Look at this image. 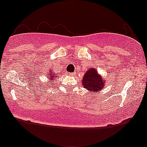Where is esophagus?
<instances>
[{"label": "esophagus", "mask_w": 147, "mask_h": 147, "mask_svg": "<svg viewBox=\"0 0 147 147\" xmlns=\"http://www.w3.org/2000/svg\"><path fill=\"white\" fill-rule=\"evenodd\" d=\"M76 74L75 73V72H74V73H72V74H71V76H76Z\"/></svg>", "instance_id": "esophagus-1"}]
</instances>
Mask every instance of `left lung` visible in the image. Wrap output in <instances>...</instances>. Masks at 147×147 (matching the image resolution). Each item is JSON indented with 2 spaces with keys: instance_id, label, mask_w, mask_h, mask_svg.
I'll return each instance as SVG.
<instances>
[{
  "instance_id": "obj_1",
  "label": "left lung",
  "mask_w": 147,
  "mask_h": 147,
  "mask_svg": "<svg viewBox=\"0 0 147 147\" xmlns=\"http://www.w3.org/2000/svg\"><path fill=\"white\" fill-rule=\"evenodd\" d=\"M105 82L102 77L96 71V69L90 68L84 74L82 79V86L88 91L98 92L104 87Z\"/></svg>"
}]
</instances>
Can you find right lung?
Segmentation results:
<instances>
[{
    "mask_svg": "<svg viewBox=\"0 0 147 147\" xmlns=\"http://www.w3.org/2000/svg\"><path fill=\"white\" fill-rule=\"evenodd\" d=\"M51 72H52V73L53 74H52V73H51ZM53 71H50V74H49V76H50V78H49V79H51V80H54V79H53V78H55V77H56L55 76H57V75H56L55 74H53Z\"/></svg>",
    "mask_w": 147,
    "mask_h": 147,
    "instance_id": "add662e5",
    "label": "right lung"
}]
</instances>
